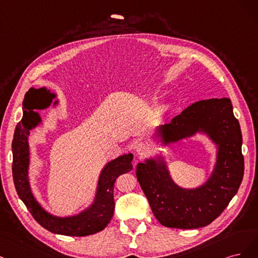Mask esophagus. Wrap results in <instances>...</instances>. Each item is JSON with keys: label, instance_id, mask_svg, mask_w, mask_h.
<instances>
[{"label": "esophagus", "instance_id": "esophagus-1", "mask_svg": "<svg viewBox=\"0 0 258 258\" xmlns=\"http://www.w3.org/2000/svg\"><path fill=\"white\" fill-rule=\"evenodd\" d=\"M149 145L147 143H143V141H140V143H137L135 145V151L138 155L143 156V155H146L148 152H149Z\"/></svg>", "mask_w": 258, "mask_h": 258}]
</instances>
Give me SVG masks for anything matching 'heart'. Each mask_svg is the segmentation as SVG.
<instances>
[{
  "instance_id": "heart-1",
  "label": "heart",
  "mask_w": 258,
  "mask_h": 258,
  "mask_svg": "<svg viewBox=\"0 0 258 258\" xmlns=\"http://www.w3.org/2000/svg\"><path fill=\"white\" fill-rule=\"evenodd\" d=\"M166 108H167V106H166V105H163V107H162V109H163V110H165V109H166Z\"/></svg>"
}]
</instances>
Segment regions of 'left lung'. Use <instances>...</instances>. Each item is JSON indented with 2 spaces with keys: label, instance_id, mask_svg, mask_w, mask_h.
I'll list each match as a JSON object with an SVG mask.
<instances>
[{
  "label": "left lung",
  "instance_id": "left-lung-1",
  "mask_svg": "<svg viewBox=\"0 0 258 258\" xmlns=\"http://www.w3.org/2000/svg\"><path fill=\"white\" fill-rule=\"evenodd\" d=\"M154 132L163 148L197 134L205 135L217 148L209 178L196 187H182L173 181L163 151L136 167L137 180L162 225L180 229L209 225L236 195L244 172L242 134L230 99L197 102Z\"/></svg>",
  "mask_w": 258,
  "mask_h": 258
}]
</instances>
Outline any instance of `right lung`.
I'll use <instances>...</instances> for the list:
<instances>
[{
    "mask_svg": "<svg viewBox=\"0 0 258 258\" xmlns=\"http://www.w3.org/2000/svg\"><path fill=\"white\" fill-rule=\"evenodd\" d=\"M55 93L43 87L31 88L22 103L23 115L21 121L16 125L13 149V178L18 196L27 206L33 218L39 225L57 235L64 236H89L103 230L110 222L114 211L113 185L117 178L122 173L133 169V155L125 153L117 159L108 162L99 173L93 202L86 209L77 214L69 217H57L44 209L34 194L30 183L29 170L31 163L29 136L32 130L43 122L40 114L34 109H45L55 98ZM59 104L55 101L53 106ZM27 109V111H24Z\"/></svg>",
    "mask_w": 258,
    "mask_h": 258,
    "instance_id": "obj_1",
    "label": "right lung"
}]
</instances>
